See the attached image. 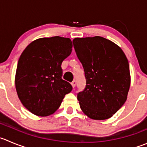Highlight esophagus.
<instances>
[{"label": "esophagus", "mask_w": 147, "mask_h": 147, "mask_svg": "<svg viewBox=\"0 0 147 147\" xmlns=\"http://www.w3.org/2000/svg\"><path fill=\"white\" fill-rule=\"evenodd\" d=\"M71 85H72V88H75V85H76V81H75V80H73V81H72V82H71Z\"/></svg>", "instance_id": "34e87169"}]
</instances>
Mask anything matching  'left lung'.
Here are the masks:
<instances>
[{"mask_svg":"<svg viewBox=\"0 0 147 147\" xmlns=\"http://www.w3.org/2000/svg\"><path fill=\"white\" fill-rule=\"evenodd\" d=\"M72 43L86 80L85 88L78 92L81 109L92 119H109L127 98L129 61L119 46L101 36L75 38Z\"/></svg>","mask_w":147,"mask_h":147,"instance_id":"1","label":"left lung"}]
</instances>
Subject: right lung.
<instances>
[{
    "label": "right lung",
    "mask_w": 147,
    "mask_h": 147,
    "mask_svg": "<svg viewBox=\"0 0 147 147\" xmlns=\"http://www.w3.org/2000/svg\"><path fill=\"white\" fill-rule=\"evenodd\" d=\"M72 48L69 38H41L29 44L20 56L16 88L24 106L34 114L47 116L54 113L72 90V85L62 79L61 67Z\"/></svg>",
    "instance_id": "1"
}]
</instances>
